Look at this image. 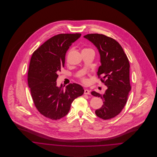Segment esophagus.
Masks as SVG:
<instances>
[{"label":"esophagus","instance_id":"obj_1","mask_svg":"<svg viewBox=\"0 0 157 157\" xmlns=\"http://www.w3.org/2000/svg\"><path fill=\"white\" fill-rule=\"evenodd\" d=\"M90 90L88 89H85L84 90V94H87V95H90Z\"/></svg>","mask_w":157,"mask_h":157}]
</instances>
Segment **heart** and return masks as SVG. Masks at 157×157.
<instances>
[{"label":"heart","mask_w":157,"mask_h":157,"mask_svg":"<svg viewBox=\"0 0 157 157\" xmlns=\"http://www.w3.org/2000/svg\"><path fill=\"white\" fill-rule=\"evenodd\" d=\"M83 82H87V80H86V79H83Z\"/></svg>","instance_id":"1"}]
</instances>
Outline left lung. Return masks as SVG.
Segmentation results:
<instances>
[{
	"instance_id": "1",
	"label": "left lung",
	"mask_w": 157,
	"mask_h": 157,
	"mask_svg": "<svg viewBox=\"0 0 157 157\" xmlns=\"http://www.w3.org/2000/svg\"><path fill=\"white\" fill-rule=\"evenodd\" d=\"M83 37L98 51L101 66L97 75L102 77L101 80L107 87L103 95L95 91L91 92L104 101L103 105L95 111V114L103 120L111 119L120 113L128 100L131 89L129 62L121 45L112 38L99 34H90Z\"/></svg>"
}]
</instances>
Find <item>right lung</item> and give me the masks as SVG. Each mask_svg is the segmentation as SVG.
<instances>
[{"label":"right lung","mask_w":157,"mask_h":157,"mask_svg":"<svg viewBox=\"0 0 157 157\" xmlns=\"http://www.w3.org/2000/svg\"><path fill=\"white\" fill-rule=\"evenodd\" d=\"M81 34H60L41 45L31 59L28 83L34 103L41 114L52 120L66 116L71 103L84 93L82 86L69 84L65 90L57 85V73L65 66V54Z\"/></svg>","instance_id":"right-lung-1"}]
</instances>
